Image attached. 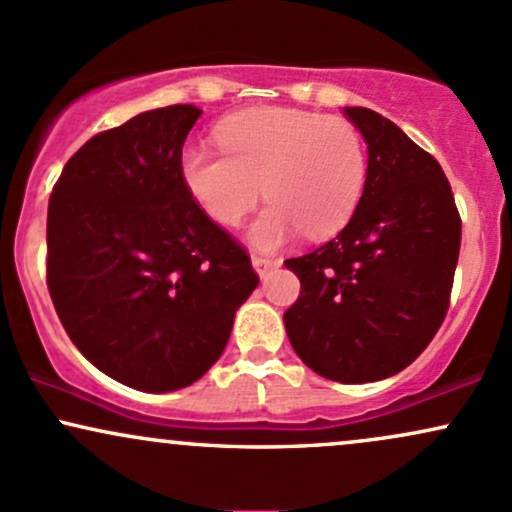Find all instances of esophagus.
<instances>
[{"label": "esophagus", "mask_w": 512, "mask_h": 512, "mask_svg": "<svg viewBox=\"0 0 512 512\" xmlns=\"http://www.w3.org/2000/svg\"><path fill=\"white\" fill-rule=\"evenodd\" d=\"M282 262L279 260H272V257H265V255H252V267H255V272L260 274V277H267L272 269H277Z\"/></svg>", "instance_id": "1"}]
</instances>
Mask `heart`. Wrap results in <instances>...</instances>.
Instances as JSON below:
<instances>
[{
    "mask_svg": "<svg viewBox=\"0 0 512 512\" xmlns=\"http://www.w3.org/2000/svg\"><path fill=\"white\" fill-rule=\"evenodd\" d=\"M223 153L189 145L179 174L189 196L218 226H238L260 204L250 240L277 250L296 235L328 238L350 223L369 174L367 145L352 123L296 109H250L216 128Z\"/></svg>",
    "mask_w": 512,
    "mask_h": 512,
    "instance_id": "b5f03b06",
    "label": "heart"
}]
</instances>
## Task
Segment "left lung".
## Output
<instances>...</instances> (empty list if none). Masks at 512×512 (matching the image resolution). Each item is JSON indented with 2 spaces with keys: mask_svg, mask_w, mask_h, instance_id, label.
<instances>
[{
  "mask_svg": "<svg viewBox=\"0 0 512 512\" xmlns=\"http://www.w3.org/2000/svg\"><path fill=\"white\" fill-rule=\"evenodd\" d=\"M345 116L367 143V187L338 238L284 262L301 282L284 325L313 372L367 384L406 369L440 330L462 221L435 157L372 109Z\"/></svg>",
  "mask_w": 512,
  "mask_h": 512,
  "instance_id": "8db88e82",
  "label": "left lung"
}]
</instances>
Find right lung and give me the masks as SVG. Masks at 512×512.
Masks as SVG:
<instances>
[{
	"mask_svg": "<svg viewBox=\"0 0 512 512\" xmlns=\"http://www.w3.org/2000/svg\"><path fill=\"white\" fill-rule=\"evenodd\" d=\"M192 104L143 111L67 160L48 201V291L99 372L148 393L194 384L260 284L247 252L189 196Z\"/></svg>",
	"mask_w": 512,
	"mask_h": 512,
	"instance_id": "1",
	"label": "right lung"
}]
</instances>
